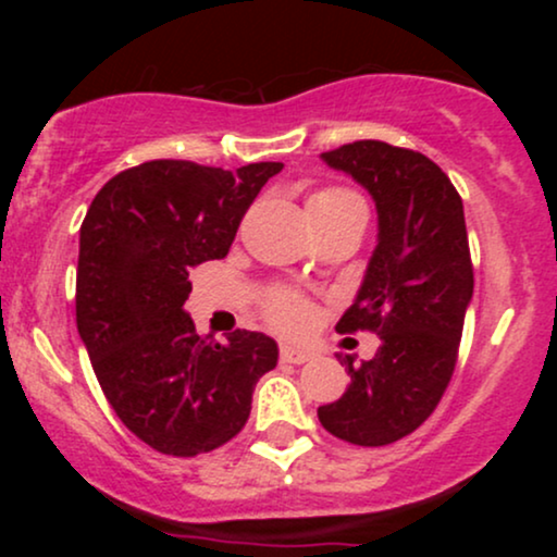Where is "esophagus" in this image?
Returning <instances> with one entry per match:
<instances>
[{
  "label": "esophagus",
  "mask_w": 557,
  "mask_h": 557,
  "mask_svg": "<svg viewBox=\"0 0 557 557\" xmlns=\"http://www.w3.org/2000/svg\"><path fill=\"white\" fill-rule=\"evenodd\" d=\"M311 350H306V348H296V345H283V348H280V359H283L285 363H304V361H309L311 359Z\"/></svg>",
  "instance_id": "34e87169"
}]
</instances>
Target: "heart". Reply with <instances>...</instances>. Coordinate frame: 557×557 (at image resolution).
<instances>
[{
	"instance_id": "1",
	"label": "heart",
	"mask_w": 557,
	"mask_h": 557,
	"mask_svg": "<svg viewBox=\"0 0 557 557\" xmlns=\"http://www.w3.org/2000/svg\"><path fill=\"white\" fill-rule=\"evenodd\" d=\"M306 209H309L311 222L324 225V222L337 220V216L354 214V212H367L363 201L356 194L345 188H319L306 198ZM267 317L277 330L283 332H304L306 324L311 322V306L309 300L300 298L298 293L290 290H277L272 293L267 300Z\"/></svg>"
}]
</instances>
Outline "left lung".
Wrapping results in <instances>:
<instances>
[{
	"mask_svg": "<svg viewBox=\"0 0 557 557\" xmlns=\"http://www.w3.org/2000/svg\"><path fill=\"white\" fill-rule=\"evenodd\" d=\"M322 159L374 198L376 246L337 332L369 330L380 348L359 367L345 356L350 385L317 417L345 443L380 447L430 419L456 369L474 296L463 201L430 157L385 140H354Z\"/></svg>",
	"mask_w": 557,
	"mask_h": 557,
	"instance_id": "1",
	"label": "left lung"
}]
</instances>
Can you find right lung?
<instances>
[{"mask_svg": "<svg viewBox=\"0 0 557 557\" xmlns=\"http://www.w3.org/2000/svg\"><path fill=\"white\" fill-rule=\"evenodd\" d=\"M280 162L235 172L154 159L114 175L81 225L75 322L120 421L164 456L225 445L251 413L277 343L235 330L196 335L185 314L190 267L225 259L253 198Z\"/></svg>", "mask_w": 557, "mask_h": 557, "instance_id": "right-lung-1", "label": "right lung"}]
</instances>
